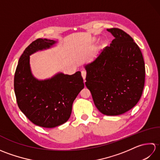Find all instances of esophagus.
Masks as SVG:
<instances>
[{
	"instance_id": "34e87169",
	"label": "esophagus",
	"mask_w": 160,
	"mask_h": 160,
	"mask_svg": "<svg viewBox=\"0 0 160 160\" xmlns=\"http://www.w3.org/2000/svg\"><path fill=\"white\" fill-rule=\"evenodd\" d=\"M81 73H82V76L83 78V79L85 80V78H86V75H87V72L86 71H82V72H81Z\"/></svg>"
}]
</instances>
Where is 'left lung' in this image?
Segmentation results:
<instances>
[{
    "mask_svg": "<svg viewBox=\"0 0 160 160\" xmlns=\"http://www.w3.org/2000/svg\"><path fill=\"white\" fill-rule=\"evenodd\" d=\"M107 31L114 39L93 62L84 65L85 84L102 113L118 115L131 109L140 100L145 65L140 47L130 36L118 28Z\"/></svg>",
    "mask_w": 160,
    "mask_h": 160,
    "instance_id": "8db88e82",
    "label": "left lung"
}]
</instances>
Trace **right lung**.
<instances>
[{
  "instance_id": "right-lung-1",
  "label": "right lung",
  "mask_w": 160,
  "mask_h": 160,
  "mask_svg": "<svg viewBox=\"0 0 160 160\" xmlns=\"http://www.w3.org/2000/svg\"><path fill=\"white\" fill-rule=\"evenodd\" d=\"M56 43L47 38L32 42L19 58L14 75V91L19 108L33 124L45 128H54L69 120L73 101L84 88L80 71L73 75L58 73L46 80L33 76L29 56Z\"/></svg>"
}]
</instances>
